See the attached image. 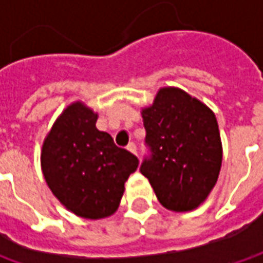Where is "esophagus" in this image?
<instances>
[{"label": "esophagus", "instance_id": "34e87169", "mask_svg": "<svg viewBox=\"0 0 263 263\" xmlns=\"http://www.w3.org/2000/svg\"><path fill=\"white\" fill-rule=\"evenodd\" d=\"M127 151H130L132 154H135V155H137V147H136V145L133 143V142L127 145Z\"/></svg>", "mask_w": 263, "mask_h": 263}]
</instances>
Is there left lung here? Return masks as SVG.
Here are the masks:
<instances>
[{"label":"left lung","instance_id":"1","mask_svg":"<svg viewBox=\"0 0 263 263\" xmlns=\"http://www.w3.org/2000/svg\"><path fill=\"white\" fill-rule=\"evenodd\" d=\"M142 117L149 155L140 173L162 206L176 212L195 209L215 186L221 170L215 114L184 90L164 87Z\"/></svg>","mask_w":263,"mask_h":263}]
</instances>
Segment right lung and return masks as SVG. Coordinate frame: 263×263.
Segmentation results:
<instances>
[{"label": "right lung", "instance_id": "add662e5", "mask_svg": "<svg viewBox=\"0 0 263 263\" xmlns=\"http://www.w3.org/2000/svg\"><path fill=\"white\" fill-rule=\"evenodd\" d=\"M98 116L82 102L67 106L48 133L41 164L54 196L76 215L109 217L139 159L96 128Z\"/></svg>", "mask_w": 263, "mask_h": 263}]
</instances>
